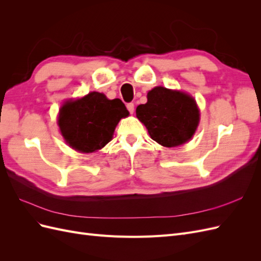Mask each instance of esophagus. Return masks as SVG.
<instances>
[{
    "instance_id": "esophagus-1",
    "label": "esophagus",
    "mask_w": 261,
    "mask_h": 261,
    "mask_svg": "<svg viewBox=\"0 0 261 261\" xmlns=\"http://www.w3.org/2000/svg\"><path fill=\"white\" fill-rule=\"evenodd\" d=\"M126 107H127V110L129 111V113L133 114L134 109H135V106H134V103H132V102H130V103H127V106H126Z\"/></svg>"
}]
</instances>
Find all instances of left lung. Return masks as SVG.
Listing matches in <instances>:
<instances>
[{
	"mask_svg": "<svg viewBox=\"0 0 261 261\" xmlns=\"http://www.w3.org/2000/svg\"><path fill=\"white\" fill-rule=\"evenodd\" d=\"M147 103L136 109V116L150 137L164 147L180 146L191 139L199 124V110L189 94L154 87Z\"/></svg>",
	"mask_w": 261,
	"mask_h": 261,
	"instance_id": "obj_1",
	"label": "left lung"
}]
</instances>
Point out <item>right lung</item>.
<instances>
[{"label":"right lung","mask_w":261,"mask_h":261,"mask_svg":"<svg viewBox=\"0 0 261 261\" xmlns=\"http://www.w3.org/2000/svg\"><path fill=\"white\" fill-rule=\"evenodd\" d=\"M129 115L120 99L109 100L103 93L68 100L60 109L58 124L62 136L73 149L89 153L111 141L121 118Z\"/></svg>","instance_id":"right-lung-1"}]
</instances>
